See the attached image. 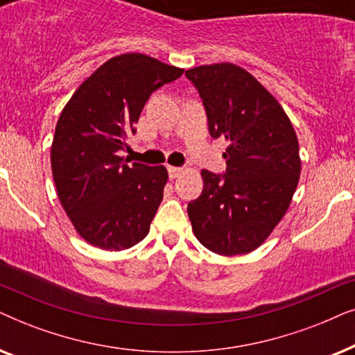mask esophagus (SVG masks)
Segmentation results:
<instances>
[{
  "label": "esophagus",
  "instance_id": "34e87169",
  "mask_svg": "<svg viewBox=\"0 0 355 355\" xmlns=\"http://www.w3.org/2000/svg\"><path fill=\"white\" fill-rule=\"evenodd\" d=\"M168 173H169V178L176 179V178H179L184 173V169L182 168H176V166H168Z\"/></svg>",
  "mask_w": 355,
  "mask_h": 355
}]
</instances>
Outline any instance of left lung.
Masks as SVG:
<instances>
[{
  "label": "left lung",
  "instance_id": "left-lung-1",
  "mask_svg": "<svg viewBox=\"0 0 355 355\" xmlns=\"http://www.w3.org/2000/svg\"><path fill=\"white\" fill-rule=\"evenodd\" d=\"M203 101L213 139L227 142L226 173L202 169L203 191L187 205L192 231L215 254H249L265 242L293 200L299 142L278 100L231 62L186 71Z\"/></svg>",
  "mask_w": 355,
  "mask_h": 355
}]
</instances>
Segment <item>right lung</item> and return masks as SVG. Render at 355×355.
I'll return each mask as SVG.
<instances>
[{
    "mask_svg": "<svg viewBox=\"0 0 355 355\" xmlns=\"http://www.w3.org/2000/svg\"><path fill=\"white\" fill-rule=\"evenodd\" d=\"M182 72L142 53L114 56L61 111L51 145L53 179L66 215L89 244L124 250L148 234L168 171L128 164L121 152L150 95Z\"/></svg>",
    "mask_w": 355,
    "mask_h": 355,
    "instance_id": "add662e5",
    "label": "right lung"
}]
</instances>
